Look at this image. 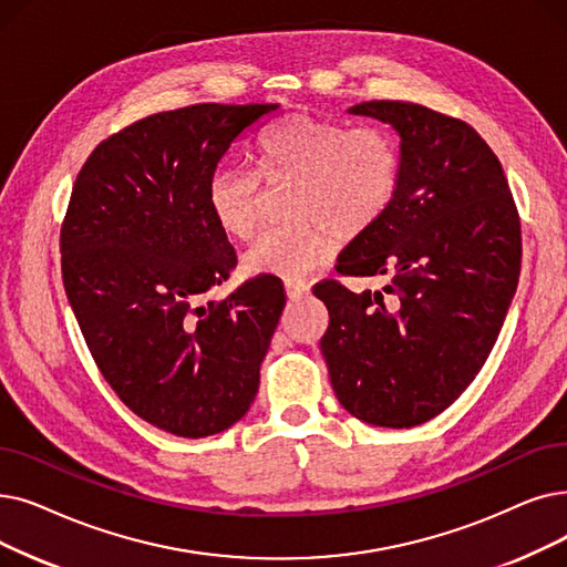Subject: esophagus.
I'll use <instances>...</instances> for the list:
<instances>
[{"label":"esophagus","mask_w":567,"mask_h":567,"mask_svg":"<svg viewBox=\"0 0 567 567\" xmlns=\"http://www.w3.org/2000/svg\"><path fill=\"white\" fill-rule=\"evenodd\" d=\"M285 289H287V297L293 301V299H303L306 293L310 291V285L303 282V280H287Z\"/></svg>","instance_id":"34e87169"}]
</instances>
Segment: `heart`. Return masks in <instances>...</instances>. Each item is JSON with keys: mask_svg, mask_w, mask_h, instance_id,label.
Returning a JSON list of instances; mask_svg holds the SVG:
<instances>
[{"mask_svg": "<svg viewBox=\"0 0 567 567\" xmlns=\"http://www.w3.org/2000/svg\"><path fill=\"white\" fill-rule=\"evenodd\" d=\"M255 173L223 166L206 187L215 225L248 240L259 225L261 185H289L287 225L266 231L243 255L250 276L306 278L336 252L338 238L354 240L375 229L401 187V153L382 127H348L310 111H291L266 127L252 145Z\"/></svg>", "mask_w": 567, "mask_h": 567, "instance_id": "b5f03b06", "label": "heart"}]
</instances>
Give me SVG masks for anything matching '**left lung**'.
I'll return each instance as SVG.
<instances>
[{
    "instance_id": "8db88e82",
    "label": "left lung",
    "mask_w": 567,
    "mask_h": 567,
    "mask_svg": "<svg viewBox=\"0 0 567 567\" xmlns=\"http://www.w3.org/2000/svg\"><path fill=\"white\" fill-rule=\"evenodd\" d=\"M350 113L399 132L401 187L336 270L391 282L363 293L338 280L315 285L329 310L319 344L344 410L410 429L447 410L494 350L519 282V210L501 159L467 122L384 100Z\"/></svg>"
}]
</instances>
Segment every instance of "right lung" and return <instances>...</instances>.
Segmentation results:
<instances>
[{
  "label": "right lung",
  "mask_w": 567,
  "mask_h": 567,
  "mask_svg": "<svg viewBox=\"0 0 567 567\" xmlns=\"http://www.w3.org/2000/svg\"><path fill=\"white\" fill-rule=\"evenodd\" d=\"M278 104H194L147 115L94 147L60 229L62 282L87 350L134 414L181 437L236 424L285 308L276 276L223 301L236 266L206 187L245 130Z\"/></svg>",
  "instance_id": "add662e5"
}]
</instances>
